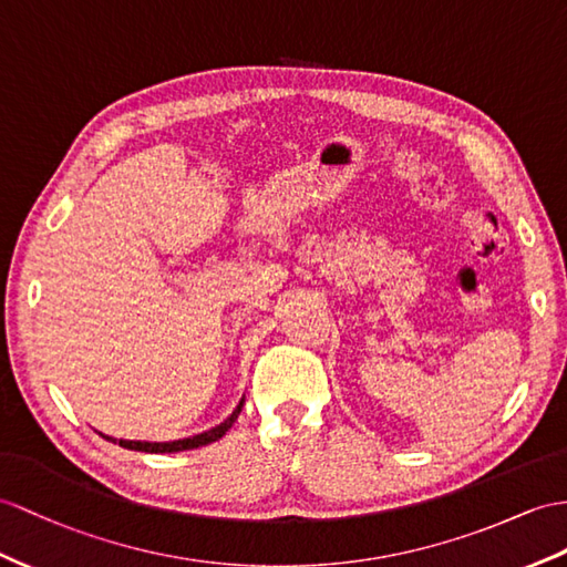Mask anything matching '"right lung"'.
<instances>
[{"label": "right lung", "instance_id": "add662e5", "mask_svg": "<svg viewBox=\"0 0 567 567\" xmlns=\"http://www.w3.org/2000/svg\"><path fill=\"white\" fill-rule=\"evenodd\" d=\"M243 404H245V399H243V402L236 406V411H233L224 423L212 427V431H206V433L183 437V440H173V443H142V440H120V447L136 450V452H183V450H195V447H202V445L216 443V440L224 437L228 433V427L236 423ZM105 440H110V443H117L115 437H105Z\"/></svg>", "mask_w": 567, "mask_h": 567}]
</instances>
